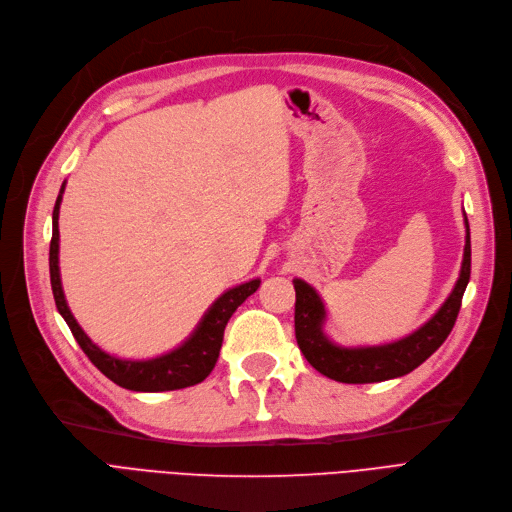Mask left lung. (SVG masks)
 I'll return each mask as SVG.
<instances>
[{"instance_id":"obj_1","label":"left lung","mask_w":512,"mask_h":512,"mask_svg":"<svg viewBox=\"0 0 512 512\" xmlns=\"http://www.w3.org/2000/svg\"><path fill=\"white\" fill-rule=\"evenodd\" d=\"M466 224V243L460 277L454 285L452 294L441 304V309L428 319L422 327L410 336L397 342H388L380 346H346L334 344L323 334L325 306L319 294L302 279H294L296 290V311L294 327L296 340L302 355L306 357L315 370L327 378L346 384H367L382 382L410 374L420 363L431 357L445 338L452 332L458 319L462 296L470 279V229Z\"/></svg>"}]
</instances>
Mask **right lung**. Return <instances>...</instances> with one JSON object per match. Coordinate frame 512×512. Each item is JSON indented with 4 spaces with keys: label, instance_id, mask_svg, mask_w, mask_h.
<instances>
[{
    "label": "right lung",
    "instance_id": "1",
    "mask_svg": "<svg viewBox=\"0 0 512 512\" xmlns=\"http://www.w3.org/2000/svg\"><path fill=\"white\" fill-rule=\"evenodd\" d=\"M65 182L60 187V193L56 197V206L52 212V241H50V283L52 294L58 313L67 321L71 334L75 336L81 351L88 355V359L105 374L109 380L119 384L128 391H140V393H161V391H178V388H187L193 384H199L210 376L214 365L220 355L224 327H227L231 315L237 311V306L245 302V298L252 296L260 279L245 281L241 285L224 292L212 306L208 313L203 315L195 332L182 342L178 349L159 355L153 359H119L109 353H105L96 346L88 334L81 330L75 317L71 315L63 283H60V269H58V212L60 201H63Z\"/></svg>",
    "mask_w": 512,
    "mask_h": 512
}]
</instances>
